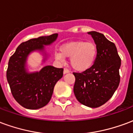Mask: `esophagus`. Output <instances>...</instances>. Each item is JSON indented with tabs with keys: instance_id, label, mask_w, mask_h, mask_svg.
<instances>
[{
	"instance_id": "34e87169",
	"label": "esophagus",
	"mask_w": 133,
	"mask_h": 133,
	"mask_svg": "<svg viewBox=\"0 0 133 133\" xmlns=\"http://www.w3.org/2000/svg\"><path fill=\"white\" fill-rule=\"evenodd\" d=\"M68 72H70L69 70H68L67 68H64V70H63L64 74H66V73H68Z\"/></svg>"
}]
</instances>
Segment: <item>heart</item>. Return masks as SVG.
Segmentation results:
<instances>
[{"label":"heart","mask_w":133,"mask_h":133,"mask_svg":"<svg viewBox=\"0 0 133 133\" xmlns=\"http://www.w3.org/2000/svg\"><path fill=\"white\" fill-rule=\"evenodd\" d=\"M61 53L55 54L56 60L62 61L64 58H70V63L76 71L83 72L94 64L98 53L97 46L91 41H75L61 47Z\"/></svg>","instance_id":"obj_1"}]
</instances>
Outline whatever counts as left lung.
<instances>
[{
    "label": "left lung",
    "mask_w": 133,
    "mask_h": 133,
    "mask_svg": "<svg viewBox=\"0 0 133 133\" xmlns=\"http://www.w3.org/2000/svg\"><path fill=\"white\" fill-rule=\"evenodd\" d=\"M98 49L92 66L83 72H73V91L77 100L84 105L98 108L113 95L120 81L121 60L116 46L102 33L88 32Z\"/></svg>",
    "instance_id": "8db88e82"
}]
</instances>
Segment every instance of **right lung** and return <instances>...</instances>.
I'll return each mask as SVG.
<instances>
[{
  "label": "right lung",
  "mask_w": 133,
  "mask_h": 133,
  "mask_svg": "<svg viewBox=\"0 0 133 133\" xmlns=\"http://www.w3.org/2000/svg\"><path fill=\"white\" fill-rule=\"evenodd\" d=\"M55 33L22 43L9 59L6 77L15 100L25 108L36 110L46 105L51 99L56 83L63 75V69L51 65L40 71L30 72L27 69L28 55L34 51L43 52V62L47 54L45 45H50L58 38Z\"/></svg>",
  "instance_id": "1"
}]
</instances>
